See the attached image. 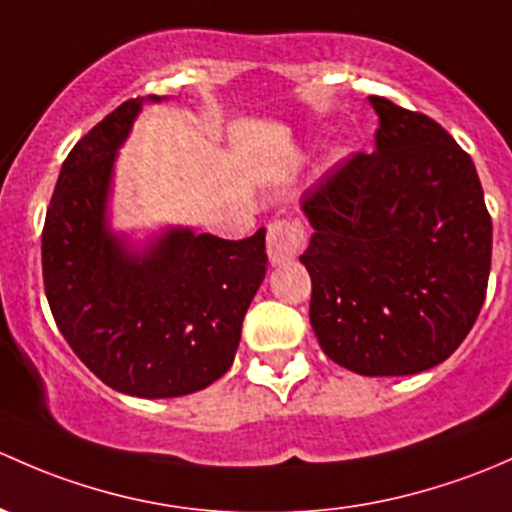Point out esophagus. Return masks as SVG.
<instances>
[{
    "instance_id": "1",
    "label": "esophagus",
    "mask_w": 512,
    "mask_h": 512,
    "mask_svg": "<svg viewBox=\"0 0 512 512\" xmlns=\"http://www.w3.org/2000/svg\"><path fill=\"white\" fill-rule=\"evenodd\" d=\"M305 246V229L300 221L293 219H278L268 226L266 236V251L271 266H281V263L293 261Z\"/></svg>"
}]
</instances>
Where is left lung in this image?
<instances>
[{
	"mask_svg": "<svg viewBox=\"0 0 512 512\" xmlns=\"http://www.w3.org/2000/svg\"><path fill=\"white\" fill-rule=\"evenodd\" d=\"M377 152L313 184L300 263L310 325L330 360L365 377L431 370L486 300L493 224L471 157L436 120L370 96Z\"/></svg>",
	"mask_w": 512,
	"mask_h": 512,
	"instance_id": "left-lung-1",
	"label": "left lung"
}]
</instances>
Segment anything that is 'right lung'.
<instances>
[{"label":"right lung","mask_w":512,"mask_h":512,"mask_svg":"<svg viewBox=\"0 0 512 512\" xmlns=\"http://www.w3.org/2000/svg\"><path fill=\"white\" fill-rule=\"evenodd\" d=\"M115 108L61 167L41 236L51 313L71 350L115 392L170 399L231 367L266 276V229L241 241L165 226L133 241L110 224L115 162L142 105Z\"/></svg>","instance_id":"add662e5"}]
</instances>
